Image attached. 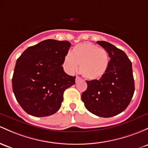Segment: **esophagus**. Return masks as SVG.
Wrapping results in <instances>:
<instances>
[{"instance_id": "esophagus-1", "label": "esophagus", "mask_w": 148, "mask_h": 148, "mask_svg": "<svg viewBox=\"0 0 148 148\" xmlns=\"http://www.w3.org/2000/svg\"><path fill=\"white\" fill-rule=\"evenodd\" d=\"M80 80H82V78L78 77V76H77V77H76V82H79V81H80Z\"/></svg>"}]
</instances>
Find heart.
Instances as JSON below:
<instances>
[{"label": "heart", "instance_id": "heart-1", "mask_svg": "<svg viewBox=\"0 0 148 148\" xmlns=\"http://www.w3.org/2000/svg\"><path fill=\"white\" fill-rule=\"evenodd\" d=\"M109 62L108 52L90 42L75 45L64 59V66L69 72H76L81 65V72L89 80L103 78L108 71Z\"/></svg>", "mask_w": 148, "mask_h": 148}]
</instances>
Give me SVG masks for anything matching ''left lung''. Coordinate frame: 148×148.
<instances>
[{"instance_id": "left-lung-1", "label": "left lung", "mask_w": 148, "mask_h": 148, "mask_svg": "<svg viewBox=\"0 0 148 148\" xmlns=\"http://www.w3.org/2000/svg\"><path fill=\"white\" fill-rule=\"evenodd\" d=\"M110 58L108 71L99 80L86 81L82 101L90 112L111 117L126 110L135 90L132 64L126 53L108 42L97 41Z\"/></svg>"}]
</instances>
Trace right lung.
<instances>
[{
    "label": "right lung",
    "instance_id": "right-lung-1",
    "mask_svg": "<svg viewBox=\"0 0 148 148\" xmlns=\"http://www.w3.org/2000/svg\"><path fill=\"white\" fill-rule=\"evenodd\" d=\"M70 46L67 40H45L29 47L17 59L12 90L27 114L47 116L60 108L64 91L75 84L76 77L66 74L62 66Z\"/></svg>",
    "mask_w": 148,
    "mask_h": 148
}]
</instances>
